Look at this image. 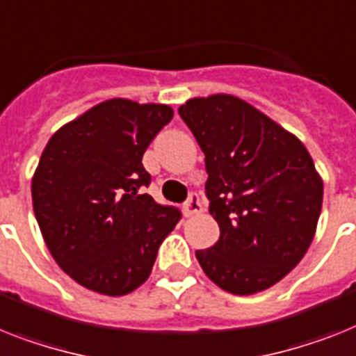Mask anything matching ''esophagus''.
Masks as SVG:
<instances>
[{
  "label": "esophagus",
  "mask_w": 356,
  "mask_h": 356,
  "mask_svg": "<svg viewBox=\"0 0 356 356\" xmlns=\"http://www.w3.org/2000/svg\"><path fill=\"white\" fill-rule=\"evenodd\" d=\"M202 211V204H201V199L197 193H192V195L188 197V201L184 202L183 206V213L184 217H192V215L201 213Z\"/></svg>",
  "instance_id": "34e87169"
}]
</instances>
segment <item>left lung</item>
Listing matches in <instances>:
<instances>
[{
	"instance_id": "obj_1",
	"label": "left lung",
	"mask_w": 356,
	"mask_h": 356,
	"mask_svg": "<svg viewBox=\"0 0 356 356\" xmlns=\"http://www.w3.org/2000/svg\"><path fill=\"white\" fill-rule=\"evenodd\" d=\"M179 115L204 152L206 195L219 241L197 250L224 291L253 295L300 262L315 237L324 184L293 134L235 95L193 97Z\"/></svg>"
}]
</instances>
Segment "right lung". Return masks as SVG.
Segmentation results:
<instances>
[{
	"mask_svg": "<svg viewBox=\"0 0 356 356\" xmlns=\"http://www.w3.org/2000/svg\"><path fill=\"white\" fill-rule=\"evenodd\" d=\"M173 118L168 104L108 99L50 137L32 204L59 268L95 293H132L152 273L181 211L143 193V155Z\"/></svg>",
	"mask_w": 356,
	"mask_h": 356,
	"instance_id": "add662e5",
	"label": "right lung"
}]
</instances>
